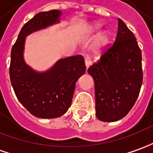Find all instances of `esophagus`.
<instances>
[{
  "mask_svg": "<svg viewBox=\"0 0 153 153\" xmlns=\"http://www.w3.org/2000/svg\"><path fill=\"white\" fill-rule=\"evenodd\" d=\"M85 65H86V68H88L89 67H90V65L92 64V61H91V59H90V57H89V56H85Z\"/></svg>",
  "mask_w": 153,
  "mask_h": 153,
  "instance_id": "34e87169",
  "label": "esophagus"
}]
</instances>
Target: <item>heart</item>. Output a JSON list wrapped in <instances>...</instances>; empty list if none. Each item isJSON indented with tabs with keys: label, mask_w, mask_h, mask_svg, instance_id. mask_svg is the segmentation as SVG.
Wrapping results in <instances>:
<instances>
[{
	"label": "heart",
	"mask_w": 153,
	"mask_h": 153,
	"mask_svg": "<svg viewBox=\"0 0 153 153\" xmlns=\"http://www.w3.org/2000/svg\"><path fill=\"white\" fill-rule=\"evenodd\" d=\"M100 29V24H95L92 27V30L94 31H99ZM109 42V34L107 33H105L101 34L100 37H99V41H98V45L100 47H105L108 43Z\"/></svg>",
	"instance_id": "1"
}]
</instances>
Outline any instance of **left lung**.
Masks as SVG:
<instances>
[{
  "mask_svg": "<svg viewBox=\"0 0 153 153\" xmlns=\"http://www.w3.org/2000/svg\"><path fill=\"white\" fill-rule=\"evenodd\" d=\"M93 77L95 116L102 121L126 116L137 99L142 84V51L133 33L118 18V31L111 46L88 68Z\"/></svg>",
  "mask_w": 153,
  "mask_h": 153,
  "instance_id": "left-lung-1",
  "label": "left lung"
}]
</instances>
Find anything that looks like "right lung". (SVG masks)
<instances>
[{
	"instance_id": "right-lung-1",
	"label": "right lung",
	"mask_w": 153,
	"mask_h": 153,
	"mask_svg": "<svg viewBox=\"0 0 153 153\" xmlns=\"http://www.w3.org/2000/svg\"><path fill=\"white\" fill-rule=\"evenodd\" d=\"M60 15V11L52 10L34 16L22 27L11 48L9 74L16 96L32 115L43 119L57 118L68 111L75 83L86 70L82 55L60 59L44 73L36 72L25 63V37L59 22Z\"/></svg>"
}]
</instances>
